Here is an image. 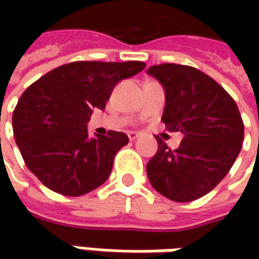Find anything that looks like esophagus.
Listing matches in <instances>:
<instances>
[{
  "instance_id": "1",
  "label": "esophagus",
  "mask_w": 259,
  "mask_h": 259,
  "mask_svg": "<svg viewBox=\"0 0 259 259\" xmlns=\"http://www.w3.org/2000/svg\"><path fill=\"white\" fill-rule=\"evenodd\" d=\"M138 137H140V134H138V133H134V131L128 133V138H130L131 141H134V140H137Z\"/></svg>"
}]
</instances>
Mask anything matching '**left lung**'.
I'll return each mask as SVG.
<instances>
[{
  "label": "left lung",
  "instance_id": "1",
  "mask_svg": "<svg viewBox=\"0 0 259 259\" xmlns=\"http://www.w3.org/2000/svg\"><path fill=\"white\" fill-rule=\"evenodd\" d=\"M164 86L161 121L183 134L177 150L157 138L158 150L147 164L151 186L174 202H192L214 189L234 165L244 141V122L232 96L210 76L192 66L148 67Z\"/></svg>",
  "mask_w": 259,
  "mask_h": 259
}]
</instances>
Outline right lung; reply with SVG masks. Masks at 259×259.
<instances>
[{"instance_id": "add662e5", "label": "right lung", "mask_w": 259, "mask_h": 259, "mask_svg": "<svg viewBox=\"0 0 259 259\" xmlns=\"http://www.w3.org/2000/svg\"><path fill=\"white\" fill-rule=\"evenodd\" d=\"M144 62H72L30 85L13 112L15 143L35 177L63 196H82L106 182L124 133L89 138L94 108L104 109L115 85L137 75Z\"/></svg>"}]
</instances>
